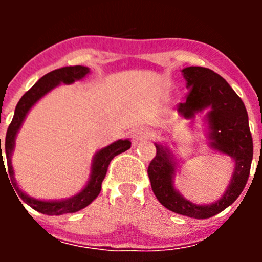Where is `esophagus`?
Here are the masks:
<instances>
[{
	"mask_svg": "<svg viewBox=\"0 0 262 262\" xmlns=\"http://www.w3.org/2000/svg\"><path fill=\"white\" fill-rule=\"evenodd\" d=\"M131 136H133L134 142L138 143V142H142V140H144V139L149 138V136H151V133H149L147 128H143V127H140V128H136L135 131H133Z\"/></svg>",
	"mask_w": 262,
	"mask_h": 262,
	"instance_id": "esophagus-1",
	"label": "esophagus"
}]
</instances>
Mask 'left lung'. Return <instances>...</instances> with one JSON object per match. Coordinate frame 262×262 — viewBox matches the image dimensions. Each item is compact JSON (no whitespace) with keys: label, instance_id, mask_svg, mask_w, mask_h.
Listing matches in <instances>:
<instances>
[{"label":"left lung","instance_id":"8db88e82","mask_svg":"<svg viewBox=\"0 0 262 262\" xmlns=\"http://www.w3.org/2000/svg\"><path fill=\"white\" fill-rule=\"evenodd\" d=\"M189 94L186 102L177 107L181 118L194 119L203 113L207 124L209 147L233 160L235 168L223 195L207 205H196L186 200L174 186L177 159L161 143H155L156 156L148 166V177L159 202L170 211L194 219H206L232 205L244 190L253 157V142L249 131L248 114L242 98L226 80L214 71L202 67L182 69Z\"/></svg>","mask_w":262,"mask_h":262}]
</instances>
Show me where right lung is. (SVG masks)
Listing matches in <instances>:
<instances>
[{"label":"right lung","mask_w":262,"mask_h":262,"mask_svg":"<svg viewBox=\"0 0 262 262\" xmlns=\"http://www.w3.org/2000/svg\"><path fill=\"white\" fill-rule=\"evenodd\" d=\"M90 73V69L88 67L82 66H75V67H64V68L55 69V71L50 72L47 75H45L40 80L36 82L29 92L23 94L22 98L19 99V102L17 103V107L14 111V117L11 120L10 126L6 133V139H5V151L6 154V161H8V172L6 176L9 174L10 181L15 191L18 193L20 200L25 203L32 207L36 211L41 212L46 215H64L71 214V212L80 211V210L85 209L88 205L93 202L98 196L99 191H101V185H102L103 178H105L106 172H107L108 164L117 155L122 154V152L127 151L131 147V142L128 139H119L117 142L111 143L107 147L99 149L93 157L92 161V166H90V177L88 180L86 185L80 193L76 195L71 196V198H66V200L59 201H41L32 198L29 194L18 186L15 177H14V169L11 165V155H13L14 147H15V138H17L18 131L22 127L23 122L26 119L29 111L31 107L38 102L41 97H45L46 94L50 93L51 90L55 89L57 85L60 84H73L75 81H80ZM2 151H1V139H0V168H5L4 159H2ZM6 172V170H5ZM8 177V178H9Z\"/></svg>","instance_id":"obj_1"}]
</instances>
